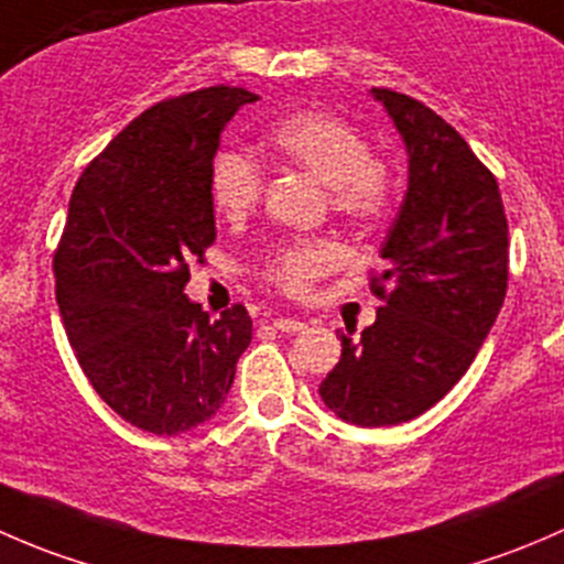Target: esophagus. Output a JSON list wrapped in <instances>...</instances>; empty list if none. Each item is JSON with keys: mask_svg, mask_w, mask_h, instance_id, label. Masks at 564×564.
<instances>
[{"mask_svg": "<svg viewBox=\"0 0 564 564\" xmlns=\"http://www.w3.org/2000/svg\"><path fill=\"white\" fill-rule=\"evenodd\" d=\"M272 327L281 329V333L294 335V333H303L305 324H303V322H297V318H286V316H281V318H272Z\"/></svg>", "mask_w": 564, "mask_h": 564, "instance_id": "obj_1", "label": "esophagus"}]
</instances>
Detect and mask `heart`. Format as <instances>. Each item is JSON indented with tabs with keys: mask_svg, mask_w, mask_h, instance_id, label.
<instances>
[{
	"mask_svg": "<svg viewBox=\"0 0 564 564\" xmlns=\"http://www.w3.org/2000/svg\"><path fill=\"white\" fill-rule=\"evenodd\" d=\"M267 141L281 161L327 187L329 207L346 220L366 224L388 207V172L371 158V147L360 130L340 117L322 111L292 113L272 124ZM209 196L224 218H246L261 196V169L237 150L218 152L209 169ZM338 261L340 248L335 242H292L272 256L267 278L286 294L305 297Z\"/></svg>",
	"mask_w": 564,
	"mask_h": 564,
	"instance_id": "heart-1",
	"label": "heart"
}]
</instances>
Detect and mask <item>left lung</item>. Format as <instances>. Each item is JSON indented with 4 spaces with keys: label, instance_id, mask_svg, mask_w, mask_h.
<instances>
[{
    "label": "left lung",
    "instance_id": "left-lung-1",
    "mask_svg": "<svg viewBox=\"0 0 564 564\" xmlns=\"http://www.w3.org/2000/svg\"><path fill=\"white\" fill-rule=\"evenodd\" d=\"M406 147V196L371 281L382 297L360 338L318 384L340 420L362 429L414 420L453 390L508 292V218L494 174L456 128L420 100L371 89Z\"/></svg>",
    "mask_w": 564,
    "mask_h": 564
}]
</instances>
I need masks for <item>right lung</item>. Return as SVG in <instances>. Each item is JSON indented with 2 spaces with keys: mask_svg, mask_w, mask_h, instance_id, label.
Returning <instances> with one entry per match:
<instances>
[{
  "mask_svg": "<svg viewBox=\"0 0 564 564\" xmlns=\"http://www.w3.org/2000/svg\"><path fill=\"white\" fill-rule=\"evenodd\" d=\"M259 95L209 87L147 108L84 169L54 256L56 305L84 373L141 431L176 436L218 414L248 349L242 305L209 318L185 294L215 242L209 169Z\"/></svg>",
  "mask_w": 564,
  "mask_h": 564,
  "instance_id": "add662e5",
  "label": "right lung"
}]
</instances>
